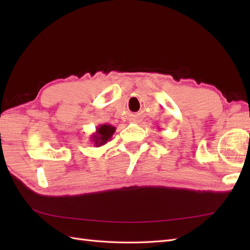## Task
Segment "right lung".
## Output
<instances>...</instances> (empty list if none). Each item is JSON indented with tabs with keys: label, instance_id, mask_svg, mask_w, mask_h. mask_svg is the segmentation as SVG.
<instances>
[{
	"label": "right lung",
	"instance_id": "obj_1",
	"mask_svg": "<svg viewBox=\"0 0 250 250\" xmlns=\"http://www.w3.org/2000/svg\"><path fill=\"white\" fill-rule=\"evenodd\" d=\"M116 128L111 125L108 124H103L100 125L99 126H97V131L95 133H93L91 135V142H93V144L95 147H101L105 145L107 143L113 134L115 133Z\"/></svg>",
	"mask_w": 250,
	"mask_h": 250
}]
</instances>
